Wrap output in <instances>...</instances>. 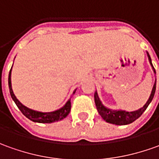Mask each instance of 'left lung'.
I'll return each mask as SVG.
<instances>
[{
    "label": "left lung",
    "mask_w": 159,
    "mask_h": 159,
    "mask_svg": "<svg viewBox=\"0 0 159 159\" xmlns=\"http://www.w3.org/2000/svg\"><path fill=\"white\" fill-rule=\"evenodd\" d=\"M147 55L148 58H149V61H150V63H151L152 69H153V71H154V73L156 74V70H155V69H154V67H153V65H152V63L151 57H150V55H149L148 53ZM155 91H156V82H155V84H154V86H153V89H152V94H151V96H150V98L148 99L147 102H146L141 109H139L138 111H131V112L125 111H112L111 109H108V108H106V107L102 105V103L101 102V101H100L99 98H98V93H97V92L94 95V98H95V102H96L97 110H98V113L100 114V116H102L103 120L106 121L107 123L113 124V125H125L133 123L134 121L137 120L139 116L143 114V112H144V111L147 109L148 105H149V104L151 103V102L152 101L153 97H154V94H155Z\"/></svg>",
    "instance_id": "1"
}]
</instances>
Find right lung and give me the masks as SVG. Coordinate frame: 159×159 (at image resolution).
<instances>
[{"instance_id": "obj_1", "label": "right lung", "mask_w": 159, "mask_h": 159, "mask_svg": "<svg viewBox=\"0 0 159 159\" xmlns=\"http://www.w3.org/2000/svg\"><path fill=\"white\" fill-rule=\"evenodd\" d=\"M12 70V68H11ZM11 70L9 71V75H8V87H9V92L11 95L12 99L14 100V102H16L17 107L19 108V110L21 111V113L28 117L30 120L33 121V122H36V123H43V124H50V123H54L57 121L61 120L63 118H65L66 116L69 115L70 111L71 109V102L70 99L66 102L64 106L53 112H39V111H35L29 109L23 104H21L19 100L16 98L15 94L12 90L11 86ZM75 91H74L75 93Z\"/></svg>"}]
</instances>
